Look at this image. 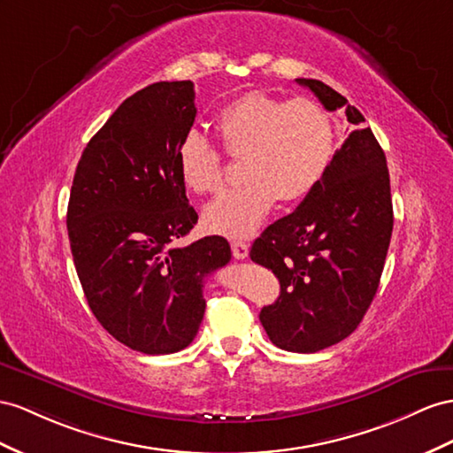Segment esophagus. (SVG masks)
I'll use <instances>...</instances> for the list:
<instances>
[{"mask_svg": "<svg viewBox=\"0 0 453 453\" xmlns=\"http://www.w3.org/2000/svg\"><path fill=\"white\" fill-rule=\"evenodd\" d=\"M231 252L237 260H245L249 257V245L245 241H231Z\"/></svg>", "mask_w": 453, "mask_h": 453, "instance_id": "esophagus-1", "label": "esophagus"}]
</instances>
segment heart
I'll return each mask as SVG.
<instances>
[{"label": "heart", "mask_w": 453, "mask_h": 453, "mask_svg": "<svg viewBox=\"0 0 453 453\" xmlns=\"http://www.w3.org/2000/svg\"><path fill=\"white\" fill-rule=\"evenodd\" d=\"M216 130L227 155L245 157L241 173L247 181L224 191L203 212L206 229L227 237L250 235L277 199H304L326 178L333 158V120L314 99L283 101L249 91L219 111ZM176 165L189 191L206 195L222 188V155L199 132L181 139Z\"/></svg>", "instance_id": "1"}]
</instances>
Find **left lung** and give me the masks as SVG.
<instances>
[{
	"label": "left lung",
	"instance_id": "obj_1",
	"mask_svg": "<svg viewBox=\"0 0 453 453\" xmlns=\"http://www.w3.org/2000/svg\"><path fill=\"white\" fill-rule=\"evenodd\" d=\"M296 82L327 111L346 107L350 124L365 120L319 80ZM392 224L387 157L369 127L354 130L318 188L250 249V260L272 270L281 285L280 298L260 311L270 341L311 354L352 334L379 288Z\"/></svg>",
	"mask_w": 453,
	"mask_h": 453
}]
</instances>
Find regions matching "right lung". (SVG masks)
Listing matches in <instances>:
<instances>
[{
    "mask_svg": "<svg viewBox=\"0 0 453 453\" xmlns=\"http://www.w3.org/2000/svg\"><path fill=\"white\" fill-rule=\"evenodd\" d=\"M195 116L191 80L139 89L89 139L68 201L88 304L116 341L143 354L189 346L204 316L206 275L231 260L218 235L176 247L199 219L176 165Z\"/></svg>",
    "mask_w": 453,
    "mask_h": 453,
    "instance_id": "add662e5",
    "label": "right lung"
}]
</instances>
